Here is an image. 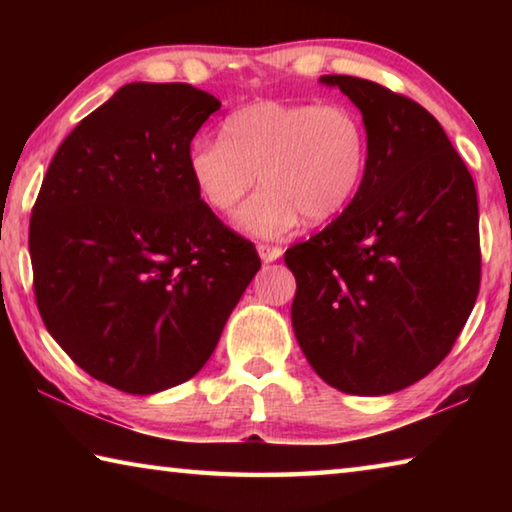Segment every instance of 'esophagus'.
Masks as SVG:
<instances>
[{
    "label": "esophagus",
    "instance_id": "esophagus-1",
    "mask_svg": "<svg viewBox=\"0 0 512 512\" xmlns=\"http://www.w3.org/2000/svg\"><path fill=\"white\" fill-rule=\"evenodd\" d=\"M257 253L262 257V262H275V259L282 257V248L280 246H268V244H259Z\"/></svg>",
    "mask_w": 512,
    "mask_h": 512
}]
</instances>
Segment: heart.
I'll list each match as a JSON object with an SVG mask.
<instances>
[{"label": "heart", "instance_id": "obj_1", "mask_svg": "<svg viewBox=\"0 0 512 512\" xmlns=\"http://www.w3.org/2000/svg\"><path fill=\"white\" fill-rule=\"evenodd\" d=\"M366 162V126L343 103H248L225 117L223 137H196L187 151L189 178L216 212H230L259 173L264 187L237 216L259 237H282L302 214L320 223L343 212Z\"/></svg>", "mask_w": 512, "mask_h": 512}]
</instances>
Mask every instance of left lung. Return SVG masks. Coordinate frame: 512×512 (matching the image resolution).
<instances>
[{
  "label": "left lung",
  "mask_w": 512,
  "mask_h": 512,
  "mask_svg": "<svg viewBox=\"0 0 512 512\" xmlns=\"http://www.w3.org/2000/svg\"><path fill=\"white\" fill-rule=\"evenodd\" d=\"M361 110L368 162L339 219L291 246V323L311 368L350 395H388L443 361L479 296L474 180L420 103L327 74Z\"/></svg>",
  "instance_id": "left-lung-1"
}]
</instances>
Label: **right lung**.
Masks as SVG:
<instances>
[{"label": "right lung", "mask_w": 512, "mask_h": 512, "mask_svg": "<svg viewBox=\"0 0 512 512\" xmlns=\"http://www.w3.org/2000/svg\"><path fill=\"white\" fill-rule=\"evenodd\" d=\"M221 108L187 83H128L51 160L29 223L33 291L76 366L131 395L201 370L259 271L201 201L187 151Z\"/></svg>", "instance_id": "1"}]
</instances>
